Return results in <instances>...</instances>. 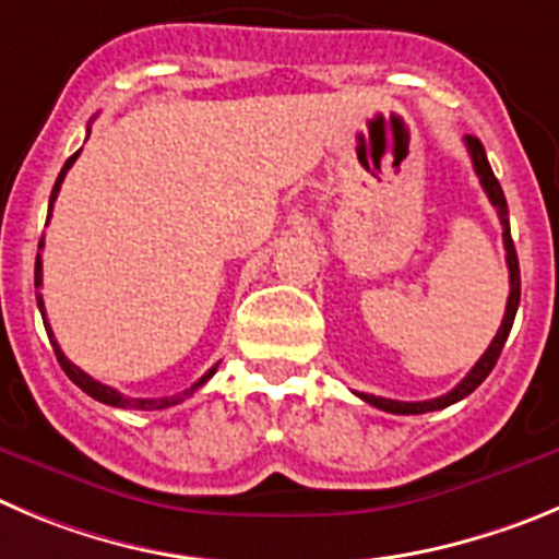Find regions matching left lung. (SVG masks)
<instances>
[{"label": "left lung", "mask_w": 559, "mask_h": 559, "mask_svg": "<svg viewBox=\"0 0 559 559\" xmlns=\"http://www.w3.org/2000/svg\"><path fill=\"white\" fill-rule=\"evenodd\" d=\"M466 148H468V156H472L474 174L479 176V185H483L485 195L491 198L493 209H497V215H499V223H502V239H504V250H508V270H510L508 309H504L502 325H499L497 336H493V342L488 344V350L483 353V358H479V361L474 364L472 372H468L466 378H463L461 383L455 385V389L447 391V394H441V397L425 400V403H400V400L374 397V394H358V397H361L364 403L374 405V408H380V411H389V414H403V416H408V414H427V411H441V408H447V405L457 403V400L468 397V394H472V391L477 389V385L483 383V380L488 378V374H491V369L497 367L499 353H502L504 342H508L510 328H513V320H515V311H519V300H521V275H519V255H515L513 237H510L508 201H504L502 187H499L497 176H493L491 165H488V156H485L483 143H479L477 138H472V134H468V138H466Z\"/></svg>", "instance_id": "8db88e82"}]
</instances>
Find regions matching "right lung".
Instances as JSON below:
<instances>
[{
	"label": "right lung",
	"mask_w": 559,
	"mask_h": 559,
	"mask_svg": "<svg viewBox=\"0 0 559 559\" xmlns=\"http://www.w3.org/2000/svg\"><path fill=\"white\" fill-rule=\"evenodd\" d=\"M76 156H80V151H76V154L71 156V159L66 162V165H62L60 176H57V181H55V190H51V198H49V217H51V206H55V201H57V192H60V185H62V179H66L68 168H71V165H74V162H76ZM40 248H44V239H40ZM40 284H44V273H40V253H38V259H35V289H38V292H35V297H38V309H40V314H44V325H46V333H49V342H51V347H55V356H57V361H60L62 372H66L68 378L74 380V383L80 385L82 391H85L87 397L98 400V403H104V405H112V408H132V411H159V408H170V405H176V403H181V400H185V397H190L192 391H195V389H201V385L206 383V380L212 378V374L217 372V367H212V369H209L206 374H203L201 380H198V383H192L190 389L185 391V394H179V397H162V400L123 397L121 391H115V389H109V385L98 383V380H93L91 374H87V372H82V369L76 367V364H71V361H68V358H66V353H62V350H60V344H57L55 333H51L49 322H46V311H44V295H40Z\"/></svg>",
	"instance_id": "obj_1"
}]
</instances>
